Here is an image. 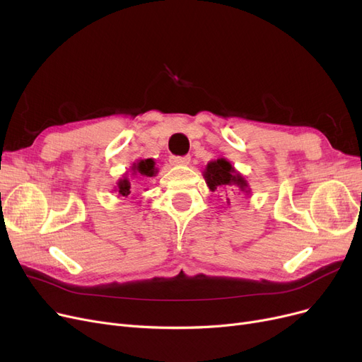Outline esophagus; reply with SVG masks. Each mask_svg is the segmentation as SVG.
Wrapping results in <instances>:
<instances>
[{
    "instance_id": "1",
    "label": "esophagus",
    "mask_w": 362,
    "mask_h": 362,
    "mask_svg": "<svg viewBox=\"0 0 362 362\" xmlns=\"http://www.w3.org/2000/svg\"><path fill=\"white\" fill-rule=\"evenodd\" d=\"M189 161H191V156H176V155L170 156V163L173 165H187Z\"/></svg>"
}]
</instances>
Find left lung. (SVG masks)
<instances>
[{"mask_svg":"<svg viewBox=\"0 0 362 362\" xmlns=\"http://www.w3.org/2000/svg\"><path fill=\"white\" fill-rule=\"evenodd\" d=\"M204 179H206V183L210 187V191H216L217 187H223L225 191L228 189L233 191V187L237 186L241 192L244 194L250 192L247 180L225 158L210 161L206 170H204Z\"/></svg>","mask_w":362,"mask_h":362,"instance_id":"left-lung-1","label":"left lung"}]
</instances>
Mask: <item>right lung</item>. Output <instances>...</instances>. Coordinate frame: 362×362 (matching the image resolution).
Instances as JSON below:
<instances>
[{
    "label": "right lung",
    "instance_id": "right-lung-1",
    "mask_svg": "<svg viewBox=\"0 0 362 362\" xmlns=\"http://www.w3.org/2000/svg\"><path fill=\"white\" fill-rule=\"evenodd\" d=\"M132 171L136 176H145V177H153L156 173H158V170H156V167H155V161L152 158L140 160V161L134 163L132 167ZM130 187H132V183L127 179V175H125L122 179L118 180L115 191H118V194L122 197H129L132 192Z\"/></svg>",
    "mask_w": 362,
    "mask_h": 362
}]
</instances>
